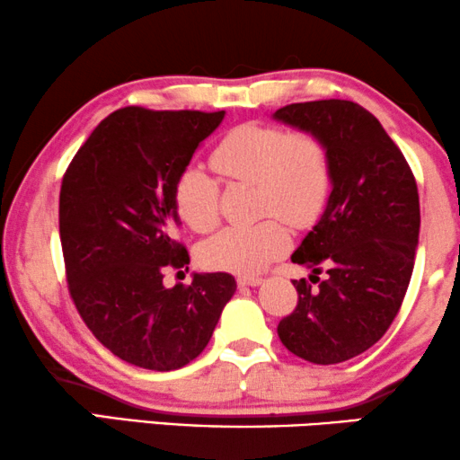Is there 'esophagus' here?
Returning a JSON list of instances; mask_svg holds the SVG:
<instances>
[{"instance_id": "1", "label": "esophagus", "mask_w": 460, "mask_h": 460, "mask_svg": "<svg viewBox=\"0 0 460 460\" xmlns=\"http://www.w3.org/2000/svg\"><path fill=\"white\" fill-rule=\"evenodd\" d=\"M237 283L242 288H256V286H261L262 279H261V277H239Z\"/></svg>"}]
</instances>
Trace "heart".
<instances>
[{"label": "heart", "mask_w": 460, "mask_h": 460, "mask_svg": "<svg viewBox=\"0 0 460 460\" xmlns=\"http://www.w3.org/2000/svg\"><path fill=\"white\" fill-rule=\"evenodd\" d=\"M212 168L231 183L256 185V212H279L294 225L319 215L332 185L329 152L310 133L289 135L279 127L242 125L210 156ZM174 210L187 227L210 231L218 221V181L199 166L181 171L172 191ZM288 225L269 217L248 227H227L199 245L204 267L235 275L267 269L289 248Z\"/></svg>", "instance_id": "1"}]
</instances>
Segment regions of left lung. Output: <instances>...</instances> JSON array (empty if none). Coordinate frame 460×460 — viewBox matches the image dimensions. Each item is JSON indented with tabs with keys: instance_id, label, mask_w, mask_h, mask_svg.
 I'll return each instance as SVG.
<instances>
[{
	"instance_id": "obj_1",
	"label": "left lung",
	"mask_w": 460,
	"mask_h": 460,
	"mask_svg": "<svg viewBox=\"0 0 460 460\" xmlns=\"http://www.w3.org/2000/svg\"><path fill=\"white\" fill-rule=\"evenodd\" d=\"M273 120L325 144L332 193L292 262L327 279L294 281L297 306L277 327L289 352L335 365L368 350L396 319L409 289L421 227L417 183L375 116L358 103L321 100L277 110Z\"/></svg>"
}]
</instances>
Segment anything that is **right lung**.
Instances as JSON below:
<instances>
[{
	"label": "right lung",
	"mask_w": 460,
	"mask_h": 460,
	"mask_svg": "<svg viewBox=\"0 0 460 460\" xmlns=\"http://www.w3.org/2000/svg\"><path fill=\"white\" fill-rule=\"evenodd\" d=\"M221 112H152L128 106L81 146L60 190V239L75 306L110 352L152 371L185 367L212 338L237 283L193 273L164 288V267H185L174 183Z\"/></svg>",
	"instance_id": "obj_1"
}]
</instances>
